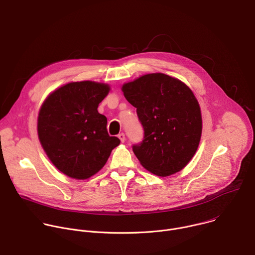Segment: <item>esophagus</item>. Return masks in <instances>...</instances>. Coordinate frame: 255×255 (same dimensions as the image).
I'll use <instances>...</instances> for the list:
<instances>
[{
	"label": "esophagus",
	"instance_id": "obj_1",
	"mask_svg": "<svg viewBox=\"0 0 255 255\" xmlns=\"http://www.w3.org/2000/svg\"><path fill=\"white\" fill-rule=\"evenodd\" d=\"M118 136H119V138L121 139V141H122V142H124V141L126 140V135H125V133H124V132H121Z\"/></svg>",
	"mask_w": 255,
	"mask_h": 255
}]
</instances>
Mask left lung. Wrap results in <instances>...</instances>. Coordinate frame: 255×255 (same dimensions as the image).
<instances>
[{
	"mask_svg": "<svg viewBox=\"0 0 255 255\" xmlns=\"http://www.w3.org/2000/svg\"><path fill=\"white\" fill-rule=\"evenodd\" d=\"M123 91L143 128L142 140L132 144L141 166L161 177L181 171L195 155L202 132L192 90L179 79L151 73L124 84Z\"/></svg>",
	"mask_w": 255,
	"mask_h": 255,
	"instance_id": "obj_1",
	"label": "left lung"
}]
</instances>
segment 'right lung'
<instances>
[{"instance_id": "obj_1", "label": "right lung", "mask_w": 255, "mask_h": 255, "mask_svg": "<svg viewBox=\"0 0 255 255\" xmlns=\"http://www.w3.org/2000/svg\"><path fill=\"white\" fill-rule=\"evenodd\" d=\"M110 86L93 81L68 83L51 93L41 107L38 135L53 165L70 178L84 180L103 168L121 142L97 112Z\"/></svg>"}]
</instances>
